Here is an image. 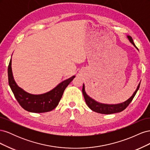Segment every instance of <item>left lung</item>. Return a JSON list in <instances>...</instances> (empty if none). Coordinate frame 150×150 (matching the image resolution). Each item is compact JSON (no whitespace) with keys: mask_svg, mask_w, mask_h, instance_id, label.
<instances>
[{"mask_svg":"<svg viewBox=\"0 0 150 150\" xmlns=\"http://www.w3.org/2000/svg\"><path fill=\"white\" fill-rule=\"evenodd\" d=\"M127 38L128 39L129 42L138 50V49L137 47V46H135L134 43L133 42V40L132 38H131L130 35H127ZM140 83L137 86V89L135 90V91L132 94V96L127 99V100L117 104H105V103H99L96 101L95 99H93L92 98H91L89 96H88L87 93H86L85 91V86L84 84L83 86V96H84L86 104H87L88 106L92 111L98 113H101V114L110 115V114H113V113L120 112L125 110L126 107L129 105V103L132 101L133 99L134 98L136 94H137L138 90L139 89V88Z\"/></svg>","mask_w":150,"mask_h":150,"instance_id":"1","label":"left lung"}]
</instances>
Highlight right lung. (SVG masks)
Here are the masks:
<instances>
[{
  "instance_id": "right-lung-1",
  "label": "right lung",
  "mask_w": 150,
  "mask_h": 150,
  "mask_svg": "<svg viewBox=\"0 0 150 150\" xmlns=\"http://www.w3.org/2000/svg\"><path fill=\"white\" fill-rule=\"evenodd\" d=\"M74 78L73 76L62 81L47 93L33 94L26 92L17 84L12 73V59L8 66V84L12 91L22 108L31 112H45L54 110L58 105L65 89Z\"/></svg>"
}]
</instances>
